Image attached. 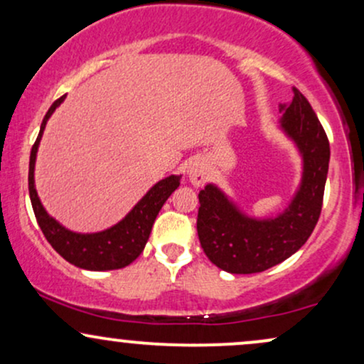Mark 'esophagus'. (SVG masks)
<instances>
[{"mask_svg":"<svg viewBox=\"0 0 364 364\" xmlns=\"http://www.w3.org/2000/svg\"><path fill=\"white\" fill-rule=\"evenodd\" d=\"M188 178L193 185H203L208 179V166L203 159H195L190 166H188Z\"/></svg>","mask_w":364,"mask_h":364,"instance_id":"obj_1","label":"esophagus"}]
</instances>
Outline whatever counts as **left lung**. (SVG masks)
<instances>
[{
    "instance_id": "left-lung-1",
    "label": "left lung",
    "mask_w": 364,
    "mask_h": 364,
    "mask_svg": "<svg viewBox=\"0 0 364 364\" xmlns=\"http://www.w3.org/2000/svg\"><path fill=\"white\" fill-rule=\"evenodd\" d=\"M292 90V102L281 106V128L301 154L303 178L289 207L272 219H253L214 185L198 193L200 245L208 260L229 274H257L284 262L306 243L318 223L330 145L310 102Z\"/></svg>"
}]
</instances>
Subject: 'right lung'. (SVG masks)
<instances>
[{
  "label": "right lung",
  "mask_w": 364,
  "mask_h": 364,
  "mask_svg": "<svg viewBox=\"0 0 364 364\" xmlns=\"http://www.w3.org/2000/svg\"><path fill=\"white\" fill-rule=\"evenodd\" d=\"M65 101V95L53 102L49 111L46 112L43 124H41L39 136L31 150V162H28V195H31L32 208L39 224L41 231L49 241V245L56 250L58 253L75 267H80L85 270H114L123 269L139 258L144 252L145 245L152 231L154 220L161 210L166 200L171 193L179 186V178L181 176H168L156 183L147 195L129 210V214L119 220L118 224L106 229L101 232H92V235H80L65 229L60 223L53 219L48 212L44 210L39 196H37L34 186V168L36 156L39 141L43 139V132L46 123L51 118L60 104Z\"/></svg>",
  "instance_id": "obj_1"
}]
</instances>
